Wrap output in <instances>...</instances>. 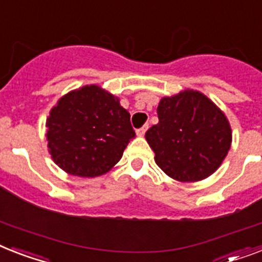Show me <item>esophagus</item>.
<instances>
[{
    "label": "esophagus",
    "mask_w": 262,
    "mask_h": 262,
    "mask_svg": "<svg viewBox=\"0 0 262 262\" xmlns=\"http://www.w3.org/2000/svg\"><path fill=\"white\" fill-rule=\"evenodd\" d=\"M146 130H148V125H144V126H142V127L137 129V136H138V137H142V136L145 135Z\"/></svg>",
    "instance_id": "1"
}]
</instances>
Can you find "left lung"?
<instances>
[{
    "label": "left lung",
    "instance_id": "8db88e82",
    "mask_svg": "<svg viewBox=\"0 0 262 262\" xmlns=\"http://www.w3.org/2000/svg\"><path fill=\"white\" fill-rule=\"evenodd\" d=\"M159 124L145 133L156 164L169 178L193 183L212 175L231 146V126L225 113L198 90L163 97Z\"/></svg>",
    "mask_w": 262,
    "mask_h": 262
}]
</instances>
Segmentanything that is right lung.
Returning <instances> with one entry per match:
<instances>
[{
    "mask_svg": "<svg viewBox=\"0 0 262 262\" xmlns=\"http://www.w3.org/2000/svg\"><path fill=\"white\" fill-rule=\"evenodd\" d=\"M48 152L69 175L95 178L121 160L136 133L120 98L98 84L71 90L47 118Z\"/></svg>",
    "mask_w": 262,
    "mask_h": 262,
    "instance_id": "right-lung-1",
    "label": "right lung"
}]
</instances>
